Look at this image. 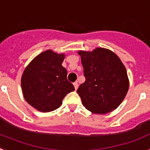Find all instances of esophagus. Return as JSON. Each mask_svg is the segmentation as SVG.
Wrapping results in <instances>:
<instances>
[{"label":"esophagus","instance_id":"34e87169","mask_svg":"<svg viewBox=\"0 0 150 150\" xmlns=\"http://www.w3.org/2000/svg\"><path fill=\"white\" fill-rule=\"evenodd\" d=\"M74 88H75V89L76 90V89L78 88V83H77V82H74Z\"/></svg>","mask_w":150,"mask_h":150}]
</instances>
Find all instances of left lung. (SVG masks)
<instances>
[{"instance_id": "1", "label": "left lung", "mask_w": 150, "mask_h": 150, "mask_svg": "<svg viewBox=\"0 0 150 150\" xmlns=\"http://www.w3.org/2000/svg\"><path fill=\"white\" fill-rule=\"evenodd\" d=\"M85 76L77 93L89 111L105 114L119 106L129 88L127 70L114 52L104 47L79 51Z\"/></svg>"}]
</instances>
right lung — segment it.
Returning <instances> with one entry per match:
<instances>
[{"mask_svg": "<svg viewBox=\"0 0 150 150\" xmlns=\"http://www.w3.org/2000/svg\"><path fill=\"white\" fill-rule=\"evenodd\" d=\"M64 53L46 50L25 68L21 87L25 100L43 112L56 110L67 94L75 90L67 80V70L62 66Z\"/></svg>", "mask_w": 150, "mask_h": 150, "instance_id": "right-lung-1", "label": "right lung"}]
</instances>
